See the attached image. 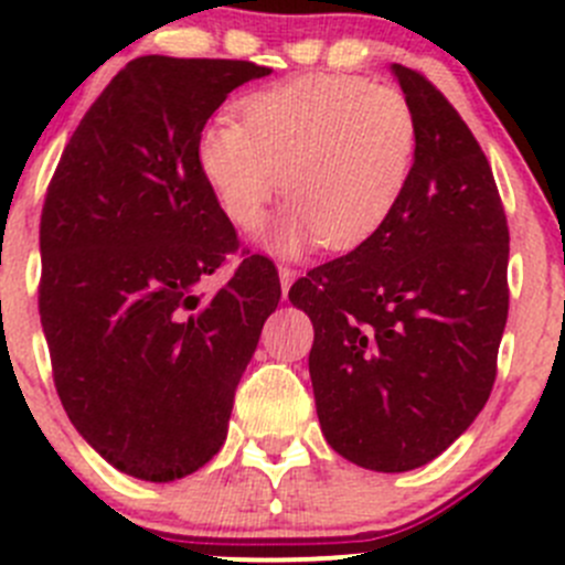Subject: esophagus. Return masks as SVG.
I'll list each match as a JSON object with an SVG mask.
<instances>
[{"instance_id": "obj_1", "label": "esophagus", "mask_w": 565, "mask_h": 565, "mask_svg": "<svg viewBox=\"0 0 565 565\" xmlns=\"http://www.w3.org/2000/svg\"><path fill=\"white\" fill-rule=\"evenodd\" d=\"M278 276H281V295H284V298H287V295H289V287H292L295 270H292V267L281 265V267H278Z\"/></svg>"}]
</instances>
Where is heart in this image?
Returning a JSON list of instances; mask_svg holds the SVG:
<instances>
[{
  "mask_svg": "<svg viewBox=\"0 0 565 565\" xmlns=\"http://www.w3.org/2000/svg\"><path fill=\"white\" fill-rule=\"evenodd\" d=\"M418 158V122L398 89L347 73H309L241 100V122L199 134L196 167L232 226L250 232L278 191L292 202L273 226L278 254L324 243L350 250L377 235Z\"/></svg>",
  "mask_w": 565,
  "mask_h": 565,
  "instance_id": "1",
  "label": "heart"
}]
</instances>
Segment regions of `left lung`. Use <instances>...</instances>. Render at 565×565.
I'll use <instances>...</instances> for the list:
<instances>
[{
    "mask_svg": "<svg viewBox=\"0 0 565 565\" xmlns=\"http://www.w3.org/2000/svg\"><path fill=\"white\" fill-rule=\"evenodd\" d=\"M393 73L418 122L407 191L377 235L289 289L315 322L324 440L380 472L440 457L476 420L509 319V221L492 167L424 73Z\"/></svg>",
    "mask_w": 565,
    "mask_h": 565,
    "instance_id": "8db88e82",
    "label": "left lung"
}]
</instances>
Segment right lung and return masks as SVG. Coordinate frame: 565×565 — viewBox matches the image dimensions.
I'll use <instances>...</instances> for the list:
<instances>
[{
    "label": "right lung",
    "mask_w": 565,
    "mask_h": 565,
    "mask_svg": "<svg viewBox=\"0 0 565 565\" xmlns=\"http://www.w3.org/2000/svg\"><path fill=\"white\" fill-rule=\"evenodd\" d=\"M270 67L139 56L73 130L40 215L38 309L67 418L108 465L174 481L224 446L235 391L276 311L273 259L250 254L196 167L232 89ZM242 256L207 294L203 278Z\"/></svg>",
    "instance_id": "obj_1"
}]
</instances>
